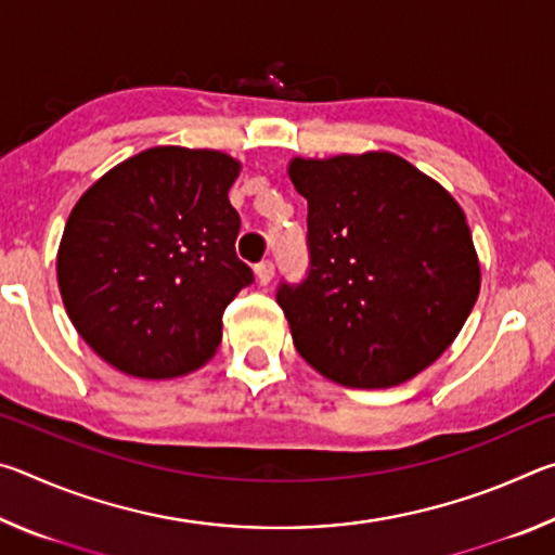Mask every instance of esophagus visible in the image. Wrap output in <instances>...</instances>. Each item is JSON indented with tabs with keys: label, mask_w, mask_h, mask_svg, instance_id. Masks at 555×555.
Masks as SVG:
<instances>
[{
	"label": "esophagus",
	"mask_w": 555,
	"mask_h": 555,
	"mask_svg": "<svg viewBox=\"0 0 555 555\" xmlns=\"http://www.w3.org/2000/svg\"><path fill=\"white\" fill-rule=\"evenodd\" d=\"M255 274H257V281L261 286L271 284V279H274V261H269V259L259 261V264L255 267Z\"/></svg>",
	"instance_id": "esophagus-1"
}]
</instances>
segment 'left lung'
Masks as SVG:
<instances>
[{
	"label": "left lung",
	"instance_id": "1",
	"mask_svg": "<svg viewBox=\"0 0 555 555\" xmlns=\"http://www.w3.org/2000/svg\"><path fill=\"white\" fill-rule=\"evenodd\" d=\"M308 201V271L281 279L298 354L343 387H393L448 350L480 294L453 195L401 156L294 158Z\"/></svg>",
	"mask_w": 555,
	"mask_h": 555
}]
</instances>
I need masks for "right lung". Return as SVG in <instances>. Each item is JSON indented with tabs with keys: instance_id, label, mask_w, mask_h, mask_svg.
I'll return each mask as SVG.
<instances>
[{
	"instance_id": "1",
	"label": "right lung",
	"mask_w": 555,
	"mask_h": 555,
	"mask_svg": "<svg viewBox=\"0 0 555 555\" xmlns=\"http://www.w3.org/2000/svg\"><path fill=\"white\" fill-rule=\"evenodd\" d=\"M240 164L156 146L112 168L75 205L59 249L70 323L102 360L142 379L198 370L222 313L255 281L237 259L230 185Z\"/></svg>"
}]
</instances>
